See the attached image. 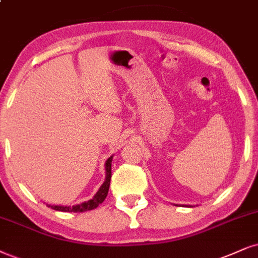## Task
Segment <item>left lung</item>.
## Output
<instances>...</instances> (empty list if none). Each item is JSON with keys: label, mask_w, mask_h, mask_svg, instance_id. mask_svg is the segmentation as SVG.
Returning a JSON list of instances; mask_svg holds the SVG:
<instances>
[{"label": "left lung", "mask_w": 258, "mask_h": 258, "mask_svg": "<svg viewBox=\"0 0 258 258\" xmlns=\"http://www.w3.org/2000/svg\"><path fill=\"white\" fill-rule=\"evenodd\" d=\"M187 207H191V206H187Z\"/></svg>", "instance_id": "1"}]
</instances>
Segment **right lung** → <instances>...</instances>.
<instances>
[{"label": "right lung", "mask_w": 258, "mask_h": 258, "mask_svg": "<svg viewBox=\"0 0 258 258\" xmlns=\"http://www.w3.org/2000/svg\"><path fill=\"white\" fill-rule=\"evenodd\" d=\"M112 158L113 155L107 159L105 161V180L104 183L101 184V186L99 187L97 194L93 196V199L88 200V201H85L82 203H79V205L75 206H59V205H47V207H51L52 209L58 212H73V213H84L87 211H92V209L97 208L100 203L104 202V200L106 199L107 192H109V187H110V180H111V163H112Z\"/></svg>", "instance_id": "1"}]
</instances>
